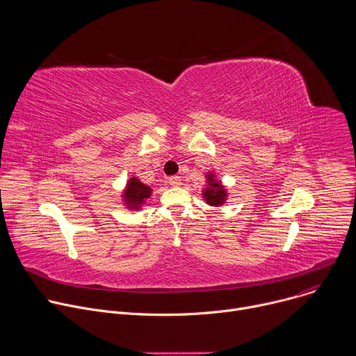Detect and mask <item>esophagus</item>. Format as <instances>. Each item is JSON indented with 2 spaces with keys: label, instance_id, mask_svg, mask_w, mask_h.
I'll use <instances>...</instances> for the list:
<instances>
[{
  "label": "esophagus",
  "instance_id": "34e87169",
  "mask_svg": "<svg viewBox=\"0 0 356 356\" xmlns=\"http://www.w3.org/2000/svg\"><path fill=\"white\" fill-rule=\"evenodd\" d=\"M169 184L173 187H179L181 184V179L179 176H172L169 177Z\"/></svg>",
  "mask_w": 356,
  "mask_h": 356
}]
</instances>
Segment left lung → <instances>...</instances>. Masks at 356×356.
Returning <instances> with one entry per match:
<instances>
[{"label": "left lung", "instance_id": "8db88e82", "mask_svg": "<svg viewBox=\"0 0 356 356\" xmlns=\"http://www.w3.org/2000/svg\"><path fill=\"white\" fill-rule=\"evenodd\" d=\"M202 197H204L207 204L213 207L222 206L227 201L228 193L221 184V181L216 179V175H213V172L207 175V187L202 190Z\"/></svg>", "mask_w": 356, "mask_h": 356}]
</instances>
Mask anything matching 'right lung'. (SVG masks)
<instances>
[{"mask_svg":"<svg viewBox=\"0 0 356 356\" xmlns=\"http://www.w3.org/2000/svg\"><path fill=\"white\" fill-rule=\"evenodd\" d=\"M152 188L146 184H143L138 177H131L127 183V187L124 190L122 198L127 209L129 210H139L146 200L150 197Z\"/></svg>","mask_w":356,"mask_h":356,"instance_id":"add662e5","label":"right lung"}]
</instances>
